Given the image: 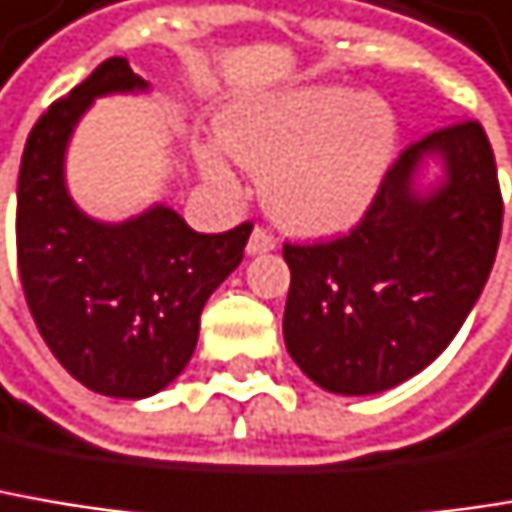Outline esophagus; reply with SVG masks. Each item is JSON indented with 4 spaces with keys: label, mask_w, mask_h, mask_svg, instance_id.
<instances>
[{
    "label": "esophagus",
    "mask_w": 512,
    "mask_h": 512,
    "mask_svg": "<svg viewBox=\"0 0 512 512\" xmlns=\"http://www.w3.org/2000/svg\"><path fill=\"white\" fill-rule=\"evenodd\" d=\"M275 234L272 231H266L263 225H257L255 231H252V237H249V246H246V252L249 255H263V252H272L275 249Z\"/></svg>",
    "instance_id": "obj_1"
}]
</instances>
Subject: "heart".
<instances>
[{
    "mask_svg": "<svg viewBox=\"0 0 512 512\" xmlns=\"http://www.w3.org/2000/svg\"><path fill=\"white\" fill-rule=\"evenodd\" d=\"M222 149L263 175L272 219L302 237L351 228L372 202L395 146L384 102L343 87H302L243 102L219 119ZM213 184L234 187V172L216 152H202Z\"/></svg>",
    "mask_w": 512,
    "mask_h": 512,
    "instance_id": "1",
    "label": "heart"
}]
</instances>
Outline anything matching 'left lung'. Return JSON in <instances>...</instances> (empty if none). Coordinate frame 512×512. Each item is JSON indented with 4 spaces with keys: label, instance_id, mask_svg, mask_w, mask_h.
<instances>
[{
    "label": "left lung",
    "instance_id": "8db88e82",
    "mask_svg": "<svg viewBox=\"0 0 512 512\" xmlns=\"http://www.w3.org/2000/svg\"><path fill=\"white\" fill-rule=\"evenodd\" d=\"M440 157L446 181L422 197L412 175ZM504 202L487 131L448 122L387 169L349 234L284 243V343L322 390L369 395L440 357L475 307L501 240Z\"/></svg>",
    "mask_w": 512,
    "mask_h": 512
}]
</instances>
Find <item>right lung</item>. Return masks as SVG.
<instances>
[{"instance_id": "1", "label": "right lung", "mask_w": 512, "mask_h": 512, "mask_svg": "<svg viewBox=\"0 0 512 512\" xmlns=\"http://www.w3.org/2000/svg\"><path fill=\"white\" fill-rule=\"evenodd\" d=\"M108 58L34 122L17 181V266L25 302L58 363L111 398L161 393L190 363L210 293L240 266L252 234L193 231L172 208L105 225L64 184L72 128L96 96L146 90Z\"/></svg>"}]
</instances>
